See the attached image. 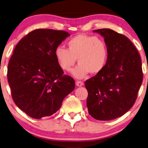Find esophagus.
I'll return each instance as SVG.
<instances>
[{
	"mask_svg": "<svg viewBox=\"0 0 148 148\" xmlns=\"http://www.w3.org/2000/svg\"><path fill=\"white\" fill-rule=\"evenodd\" d=\"M76 86H78V87H81L84 85V83L82 82H80V81H77L76 82Z\"/></svg>",
	"mask_w": 148,
	"mask_h": 148,
	"instance_id": "34e87169",
	"label": "esophagus"
}]
</instances>
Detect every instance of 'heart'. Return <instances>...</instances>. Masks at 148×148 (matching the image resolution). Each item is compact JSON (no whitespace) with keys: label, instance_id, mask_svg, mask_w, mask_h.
I'll return each instance as SVG.
<instances>
[{"label":"heart","instance_id":"obj_1","mask_svg":"<svg viewBox=\"0 0 148 148\" xmlns=\"http://www.w3.org/2000/svg\"><path fill=\"white\" fill-rule=\"evenodd\" d=\"M68 49L61 46L55 50L56 58L61 68L69 71L76 59L79 64L71 71L72 75L83 79L88 73L97 74L103 69L107 59V48L102 40L97 37L78 34L67 43Z\"/></svg>","mask_w":148,"mask_h":148}]
</instances>
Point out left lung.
<instances>
[{
  "label": "left lung",
  "mask_w": 148,
  "mask_h": 148,
  "mask_svg": "<svg viewBox=\"0 0 148 148\" xmlns=\"http://www.w3.org/2000/svg\"><path fill=\"white\" fill-rule=\"evenodd\" d=\"M104 38L107 59L103 69L85 82L88 113L98 120L123 116L133 106L143 82L141 60L126 36L114 30H93Z\"/></svg>",
  "instance_id": "1"
}]
</instances>
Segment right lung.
<instances>
[{
    "label": "right lung",
    "instance_id": "right-lung-1",
    "mask_svg": "<svg viewBox=\"0 0 148 148\" xmlns=\"http://www.w3.org/2000/svg\"><path fill=\"white\" fill-rule=\"evenodd\" d=\"M69 36L63 30L36 29L15 46L7 79L15 105L31 118L51 116L74 90V79L63 75L55 56L56 47Z\"/></svg>",
    "mask_w": 148,
    "mask_h": 148
}]
</instances>
